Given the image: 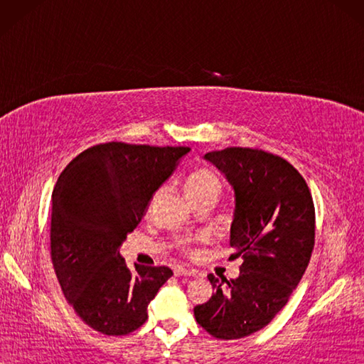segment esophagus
<instances>
[{
  "instance_id": "esophagus-1",
  "label": "esophagus",
  "mask_w": 364,
  "mask_h": 364,
  "mask_svg": "<svg viewBox=\"0 0 364 364\" xmlns=\"http://www.w3.org/2000/svg\"><path fill=\"white\" fill-rule=\"evenodd\" d=\"M173 274L176 277H196V270H191V269H186V267H176L173 270Z\"/></svg>"
}]
</instances>
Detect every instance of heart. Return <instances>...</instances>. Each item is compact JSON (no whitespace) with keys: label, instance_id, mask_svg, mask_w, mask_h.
Here are the masks:
<instances>
[{"label":"heart","instance_id":"obj_1","mask_svg":"<svg viewBox=\"0 0 364 364\" xmlns=\"http://www.w3.org/2000/svg\"><path fill=\"white\" fill-rule=\"evenodd\" d=\"M211 189L220 191V180L210 168H196L194 172L188 175L186 181H184V191H186L188 196H197Z\"/></svg>","mask_w":364,"mask_h":364}]
</instances>
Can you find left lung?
I'll return each mask as SVG.
<instances>
[{
	"instance_id": "1",
	"label": "left lung",
	"mask_w": 364,
	"mask_h": 364,
	"mask_svg": "<svg viewBox=\"0 0 364 364\" xmlns=\"http://www.w3.org/2000/svg\"><path fill=\"white\" fill-rule=\"evenodd\" d=\"M203 159L233 188L230 245L242 266L230 282L208 275L215 292L194 314L214 338L239 339L266 327L304 277L314 247V205L301 175L275 154L231 146Z\"/></svg>"
}]
</instances>
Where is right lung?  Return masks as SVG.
Segmentation results:
<instances>
[{"label": "right lung", "mask_w": 364, "mask_h": 364, "mask_svg": "<svg viewBox=\"0 0 364 364\" xmlns=\"http://www.w3.org/2000/svg\"><path fill=\"white\" fill-rule=\"evenodd\" d=\"M189 146L109 142L80 153L53 191L51 258L68 304L89 327L128 335L172 270L134 264L120 255L127 235L175 172Z\"/></svg>", "instance_id": "right-lung-1"}]
</instances>
